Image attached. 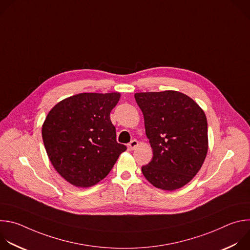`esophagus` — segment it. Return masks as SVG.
<instances>
[{
    "mask_svg": "<svg viewBox=\"0 0 250 250\" xmlns=\"http://www.w3.org/2000/svg\"><path fill=\"white\" fill-rule=\"evenodd\" d=\"M137 146H138V141H137L136 139L131 140V141L129 142V144L127 145V148H128V150H134Z\"/></svg>",
    "mask_w": 250,
    "mask_h": 250,
    "instance_id": "1",
    "label": "esophagus"
}]
</instances>
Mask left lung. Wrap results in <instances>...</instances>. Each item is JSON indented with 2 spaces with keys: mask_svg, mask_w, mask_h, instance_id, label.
Here are the masks:
<instances>
[{
  "mask_svg": "<svg viewBox=\"0 0 250 250\" xmlns=\"http://www.w3.org/2000/svg\"><path fill=\"white\" fill-rule=\"evenodd\" d=\"M153 151L141 167L154 187L174 191L188 184L208 153V123L201 106L177 91L135 93Z\"/></svg>",
  "mask_w": 250,
  "mask_h": 250,
  "instance_id": "obj_1",
  "label": "left lung"
}]
</instances>
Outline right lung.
Instances as JSON below:
<instances>
[{
  "instance_id": "right-lung-1",
  "label": "right lung",
  "mask_w": 250,
  "mask_h": 250,
  "mask_svg": "<svg viewBox=\"0 0 250 250\" xmlns=\"http://www.w3.org/2000/svg\"><path fill=\"white\" fill-rule=\"evenodd\" d=\"M120 93H81L66 98L49 111L42 125L48 158L61 177L76 187L96 185L110 173L120 154L110 114Z\"/></svg>"
}]
</instances>
